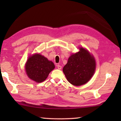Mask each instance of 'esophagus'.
<instances>
[{"mask_svg":"<svg viewBox=\"0 0 121 121\" xmlns=\"http://www.w3.org/2000/svg\"><path fill=\"white\" fill-rule=\"evenodd\" d=\"M56 67H57V68H58V69H59V70H60V69H61V68H62V67H61L60 65H56Z\"/></svg>","mask_w":121,"mask_h":121,"instance_id":"1","label":"esophagus"}]
</instances>
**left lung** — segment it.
Here are the masks:
<instances>
[{"instance_id":"obj_1","label":"left lung","mask_w":121,"mask_h":121,"mask_svg":"<svg viewBox=\"0 0 121 121\" xmlns=\"http://www.w3.org/2000/svg\"><path fill=\"white\" fill-rule=\"evenodd\" d=\"M95 60L89 51L83 48L69 57L63 68V72L69 83L75 86L85 84L95 72Z\"/></svg>"}]
</instances>
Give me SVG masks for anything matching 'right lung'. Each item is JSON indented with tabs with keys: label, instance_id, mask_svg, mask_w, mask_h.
I'll use <instances>...</instances> for the list:
<instances>
[{
	"label": "right lung",
	"instance_id": "add662e5",
	"mask_svg": "<svg viewBox=\"0 0 121 121\" xmlns=\"http://www.w3.org/2000/svg\"><path fill=\"white\" fill-rule=\"evenodd\" d=\"M55 68L54 63L40 54H34L29 57L26 63V75L37 83L44 81Z\"/></svg>",
	"mask_w": 121,
	"mask_h": 121
}]
</instances>
